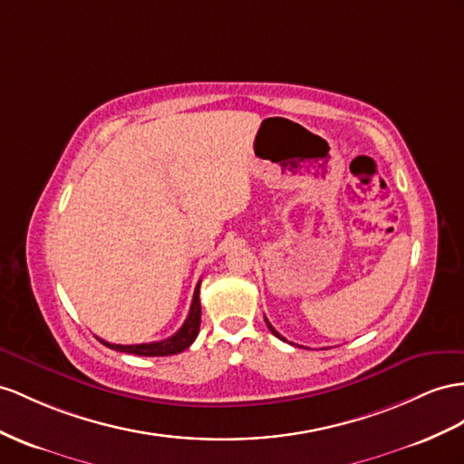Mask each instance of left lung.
<instances>
[{
    "mask_svg": "<svg viewBox=\"0 0 464 464\" xmlns=\"http://www.w3.org/2000/svg\"><path fill=\"white\" fill-rule=\"evenodd\" d=\"M265 322H266V325H268V329H270V331H272V334H275V335H276V337H278V339H282V341H286V339H284V337H282V335H280V334H278V331H276V329H275V327H272V325H270V322H268V319H266V317H265Z\"/></svg>",
    "mask_w": 464,
    "mask_h": 464,
    "instance_id": "8db88e82",
    "label": "left lung"
}]
</instances>
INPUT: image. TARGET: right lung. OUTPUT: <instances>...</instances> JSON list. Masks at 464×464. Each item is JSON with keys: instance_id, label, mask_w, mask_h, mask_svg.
I'll return each instance as SVG.
<instances>
[{"instance_id": "1", "label": "right lung", "mask_w": 464, "mask_h": 464, "mask_svg": "<svg viewBox=\"0 0 464 464\" xmlns=\"http://www.w3.org/2000/svg\"><path fill=\"white\" fill-rule=\"evenodd\" d=\"M199 322H201V305H199V282H198L186 322L172 337L162 339V341H154V343H140V345H115V343H108L100 337L98 339L103 343L105 347H110L119 353H130V354H139V356H169V354L182 353L184 349L192 345L199 334Z\"/></svg>"}]
</instances>
